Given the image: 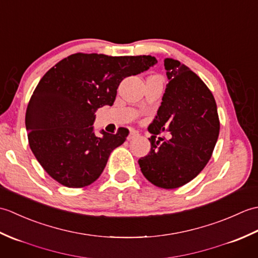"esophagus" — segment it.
Here are the masks:
<instances>
[{"instance_id":"obj_1","label":"esophagus","mask_w":258,"mask_h":258,"mask_svg":"<svg viewBox=\"0 0 258 258\" xmlns=\"http://www.w3.org/2000/svg\"><path fill=\"white\" fill-rule=\"evenodd\" d=\"M139 135V132L138 131H135V130H131V132H130V135H128V139L127 140H132V139H134V138H136V136Z\"/></svg>"}]
</instances>
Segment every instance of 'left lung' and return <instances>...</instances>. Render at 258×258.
I'll return each mask as SVG.
<instances>
[{
  "mask_svg": "<svg viewBox=\"0 0 258 258\" xmlns=\"http://www.w3.org/2000/svg\"><path fill=\"white\" fill-rule=\"evenodd\" d=\"M168 84L149 126L151 151L139 164L147 180L173 189L199 175L212 157L220 134L215 98L199 76L177 59L165 58ZM167 130L172 138L156 140Z\"/></svg>",
  "mask_w": 258,
  "mask_h": 258,
  "instance_id": "8db88e82",
  "label": "left lung"
}]
</instances>
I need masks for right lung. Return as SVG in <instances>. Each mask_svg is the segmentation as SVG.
I'll return each mask as SVG.
<instances>
[{
  "instance_id": "right-lung-1",
  "label": "right lung",
  "mask_w": 258,
  "mask_h": 258,
  "mask_svg": "<svg viewBox=\"0 0 258 258\" xmlns=\"http://www.w3.org/2000/svg\"><path fill=\"white\" fill-rule=\"evenodd\" d=\"M151 55L108 56L75 53L56 63L38 82L25 114L29 144L41 166L56 182L81 188L100 177L128 130L93 132L95 112L112 106L125 78L156 63Z\"/></svg>"
}]
</instances>
